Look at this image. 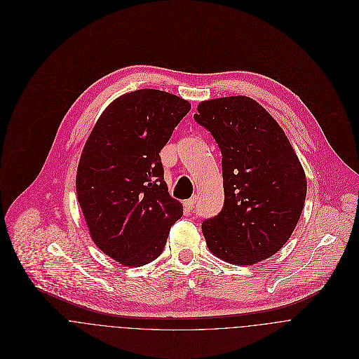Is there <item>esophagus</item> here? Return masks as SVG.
I'll return each instance as SVG.
<instances>
[{"label": "esophagus", "mask_w": 359, "mask_h": 359, "mask_svg": "<svg viewBox=\"0 0 359 359\" xmlns=\"http://www.w3.org/2000/svg\"><path fill=\"white\" fill-rule=\"evenodd\" d=\"M196 198L194 196V198H191V199H188L187 202H185V205L189 208V210H195V205H196Z\"/></svg>", "instance_id": "1"}]
</instances>
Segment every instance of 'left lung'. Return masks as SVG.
<instances>
[{"label":"left lung","mask_w":359,"mask_h":359,"mask_svg":"<svg viewBox=\"0 0 359 359\" xmlns=\"http://www.w3.org/2000/svg\"><path fill=\"white\" fill-rule=\"evenodd\" d=\"M194 118L222 154L224 207L202 224L210 252L236 265L273 256L292 236L307 196L287 137L259 103L242 95L202 102Z\"/></svg>","instance_id":"1"}]
</instances>
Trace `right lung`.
<instances>
[{
    "label": "right lung",
    "instance_id": "obj_1",
    "mask_svg": "<svg viewBox=\"0 0 359 359\" xmlns=\"http://www.w3.org/2000/svg\"><path fill=\"white\" fill-rule=\"evenodd\" d=\"M189 110L188 101L164 91L128 93L106 107L86 142L77 199L94 243L126 266L160 256L182 215L158 154Z\"/></svg>",
    "mask_w": 359,
    "mask_h": 359
}]
</instances>
